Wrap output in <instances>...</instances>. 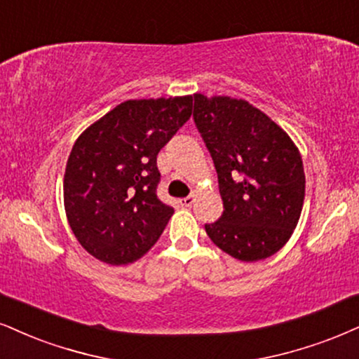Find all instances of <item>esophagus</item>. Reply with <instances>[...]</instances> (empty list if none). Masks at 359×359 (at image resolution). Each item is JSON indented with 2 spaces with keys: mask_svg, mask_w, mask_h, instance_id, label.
Masks as SVG:
<instances>
[{
  "mask_svg": "<svg viewBox=\"0 0 359 359\" xmlns=\"http://www.w3.org/2000/svg\"><path fill=\"white\" fill-rule=\"evenodd\" d=\"M194 200H196V196H194V194H189V196H187V198H181L180 203H181V206L189 208L194 203Z\"/></svg>",
  "mask_w": 359,
  "mask_h": 359,
  "instance_id": "34e87169",
  "label": "esophagus"
}]
</instances>
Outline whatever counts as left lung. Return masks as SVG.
<instances>
[{
    "mask_svg": "<svg viewBox=\"0 0 359 359\" xmlns=\"http://www.w3.org/2000/svg\"><path fill=\"white\" fill-rule=\"evenodd\" d=\"M193 119L213 158L223 200V215L205 224L208 236L240 261L269 258L302 216V154L271 118L245 100L196 93Z\"/></svg>",
    "mask_w": 359,
    "mask_h": 359,
    "instance_id": "obj_1",
    "label": "left lung"
}]
</instances>
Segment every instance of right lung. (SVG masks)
Here are the masks:
<instances>
[{
    "label": "right lung",
    "instance_id": "1",
    "mask_svg": "<svg viewBox=\"0 0 359 359\" xmlns=\"http://www.w3.org/2000/svg\"><path fill=\"white\" fill-rule=\"evenodd\" d=\"M193 96L128 100L81 133L65 171V210L96 259L128 264L151 250L175 213L158 198L156 156L191 116Z\"/></svg>",
    "mask_w": 359,
    "mask_h": 359
}]
</instances>
